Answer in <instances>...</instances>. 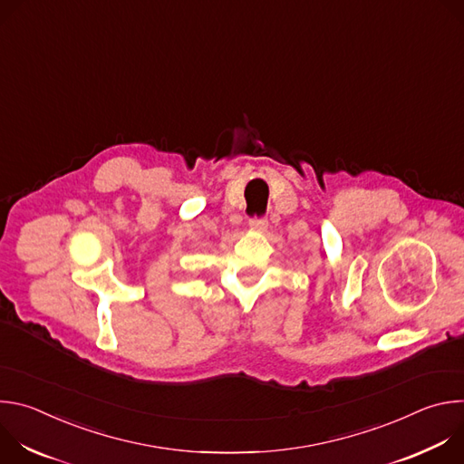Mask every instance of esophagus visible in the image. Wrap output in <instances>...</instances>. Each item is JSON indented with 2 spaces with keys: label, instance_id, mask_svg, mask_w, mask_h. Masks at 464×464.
<instances>
[{
  "label": "esophagus",
  "instance_id": "1",
  "mask_svg": "<svg viewBox=\"0 0 464 464\" xmlns=\"http://www.w3.org/2000/svg\"><path fill=\"white\" fill-rule=\"evenodd\" d=\"M249 227L253 229V231H264V229H266L268 227V220L266 218H251L249 220Z\"/></svg>",
  "mask_w": 464,
  "mask_h": 464
}]
</instances>
